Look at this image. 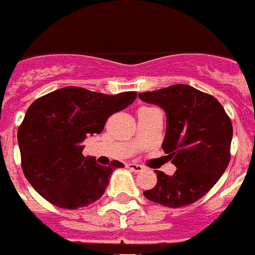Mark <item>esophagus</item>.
Here are the masks:
<instances>
[{"label":"esophagus","mask_w":255,"mask_h":255,"mask_svg":"<svg viewBox=\"0 0 255 255\" xmlns=\"http://www.w3.org/2000/svg\"><path fill=\"white\" fill-rule=\"evenodd\" d=\"M127 168H129V170L133 171V172H140V171H143V167H141L140 164H135V163H129V164H127Z\"/></svg>","instance_id":"obj_1"}]
</instances>
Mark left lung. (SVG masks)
Wrapping results in <instances>:
<instances>
[{"label":"left lung","instance_id":"left-lung-1","mask_svg":"<svg viewBox=\"0 0 255 255\" xmlns=\"http://www.w3.org/2000/svg\"><path fill=\"white\" fill-rule=\"evenodd\" d=\"M166 112L162 147L176 167L174 175L156 172V186L144 191L149 201L166 206L191 205L213 188L230 162L233 126L221 103L186 84L139 93Z\"/></svg>","mask_w":255,"mask_h":255}]
</instances>
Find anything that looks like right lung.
<instances>
[{
  "instance_id": "obj_1",
  "label": "right lung",
  "mask_w": 255,
  "mask_h": 255,
  "mask_svg": "<svg viewBox=\"0 0 255 255\" xmlns=\"http://www.w3.org/2000/svg\"><path fill=\"white\" fill-rule=\"evenodd\" d=\"M135 99V92L104 95L65 87L32 103L17 133L21 166L32 187L61 209H79L100 199L115 168L124 164H97L93 156L83 155V143Z\"/></svg>"
}]
</instances>
